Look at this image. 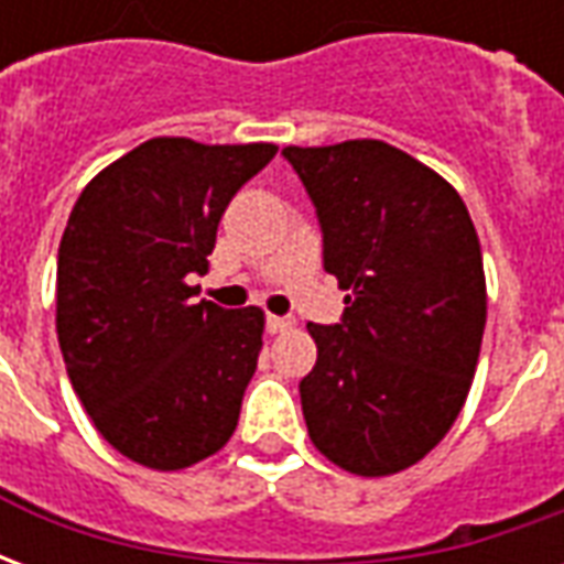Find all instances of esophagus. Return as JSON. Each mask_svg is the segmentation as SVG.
Instances as JSON below:
<instances>
[{
    "label": "esophagus",
    "instance_id": "esophagus-1",
    "mask_svg": "<svg viewBox=\"0 0 564 564\" xmlns=\"http://www.w3.org/2000/svg\"><path fill=\"white\" fill-rule=\"evenodd\" d=\"M265 326H269L271 335H283V332L293 329L295 323L290 317H274V314H269V319H265Z\"/></svg>",
    "mask_w": 564,
    "mask_h": 564
}]
</instances>
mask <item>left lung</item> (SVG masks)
Returning a JSON list of instances; mask_svg holds the SVG:
<instances>
[{
  "label": "left lung",
  "mask_w": 564,
  "mask_h": 564,
  "mask_svg": "<svg viewBox=\"0 0 564 564\" xmlns=\"http://www.w3.org/2000/svg\"><path fill=\"white\" fill-rule=\"evenodd\" d=\"M323 229L344 317L307 323V435L338 468L387 477L441 444L471 390L486 326L480 241L462 196L378 139L283 148Z\"/></svg>",
  "instance_id": "obj_1"
}]
</instances>
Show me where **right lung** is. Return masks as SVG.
<instances>
[{
    "label": "right lung",
    "instance_id": "add662e5",
    "mask_svg": "<svg viewBox=\"0 0 564 564\" xmlns=\"http://www.w3.org/2000/svg\"><path fill=\"white\" fill-rule=\"evenodd\" d=\"M274 144L150 139L84 186L56 259V335L99 435L153 471L232 437L265 314L196 302L226 205Z\"/></svg>",
    "mask_w": 564,
    "mask_h": 564
}]
</instances>
